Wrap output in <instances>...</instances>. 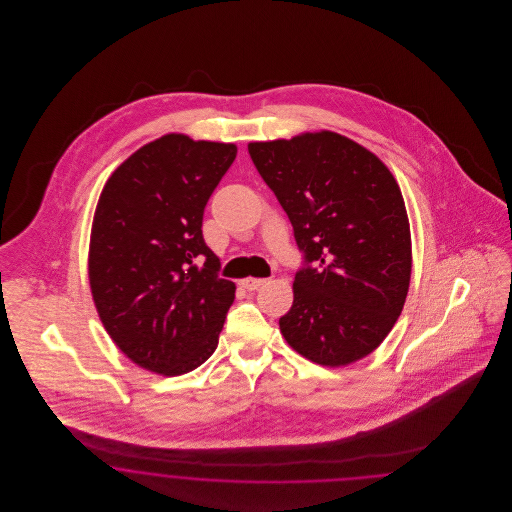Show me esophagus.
Wrapping results in <instances>:
<instances>
[{
	"mask_svg": "<svg viewBox=\"0 0 512 512\" xmlns=\"http://www.w3.org/2000/svg\"><path fill=\"white\" fill-rule=\"evenodd\" d=\"M267 280L265 278H244V280H240V286L244 288V290H249V292H253V290H257V288H261L263 284H265Z\"/></svg>",
	"mask_w": 512,
	"mask_h": 512,
	"instance_id": "esophagus-1",
	"label": "esophagus"
}]
</instances>
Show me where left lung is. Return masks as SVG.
<instances>
[{
  "label": "left lung",
  "instance_id": "left-lung-1",
  "mask_svg": "<svg viewBox=\"0 0 512 512\" xmlns=\"http://www.w3.org/2000/svg\"><path fill=\"white\" fill-rule=\"evenodd\" d=\"M247 149L305 259L282 336L317 365L363 359L390 334L411 282V228L393 174L330 130Z\"/></svg>",
  "mask_w": 512,
  "mask_h": 512
}]
</instances>
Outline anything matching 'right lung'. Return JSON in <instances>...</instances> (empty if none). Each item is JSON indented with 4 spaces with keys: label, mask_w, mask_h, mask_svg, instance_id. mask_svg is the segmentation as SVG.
<instances>
[{
    "label": "right lung",
    "mask_w": 512,
    "mask_h": 512,
    "mask_svg": "<svg viewBox=\"0 0 512 512\" xmlns=\"http://www.w3.org/2000/svg\"><path fill=\"white\" fill-rule=\"evenodd\" d=\"M234 144L167 134L132 153L99 195L88 276L99 318L138 366L180 376L217 349L236 284L219 276L203 211Z\"/></svg>",
    "instance_id": "add662e5"
}]
</instances>
